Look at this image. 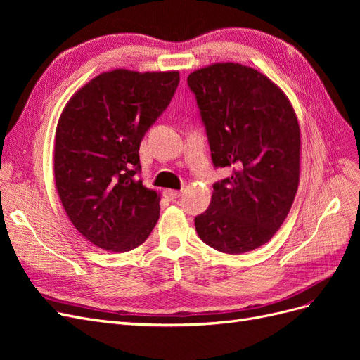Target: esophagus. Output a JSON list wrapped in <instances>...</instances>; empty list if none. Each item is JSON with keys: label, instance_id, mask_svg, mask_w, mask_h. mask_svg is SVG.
I'll use <instances>...</instances> for the list:
<instances>
[{"label": "esophagus", "instance_id": "1", "mask_svg": "<svg viewBox=\"0 0 360 360\" xmlns=\"http://www.w3.org/2000/svg\"><path fill=\"white\" fill-rule=\"evenodd\" d=\"M163 195H165V198H168V200H176V198L180 197L181 192L180 191H174V189H167L165 192H163Z\"/></svg>", "mask_w": 360, "mask_h": 360}]
</instances>
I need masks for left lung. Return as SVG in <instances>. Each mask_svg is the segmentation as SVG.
Wrapping results in <instances>:
<instances>
[{"instance_id":"left-lung-1","label":"left lung","mask_w":360,"mask_h":360,"mask_svg":"<svg viewBox=\"0 0 360 360\" xmlns=\"http://www.w3.org/2000/svg\"><path fill=\"white\" fill-rule=\"evenodd\" d=\"M214 168L231 176L213 184L209 209L195 217L201 240L225 254L267 243L299 186L300 130L278 86L252 68L217 63L188 76Z\"/></svg>"}]
</instances>
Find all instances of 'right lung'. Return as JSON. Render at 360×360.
Listing matches in <instances>:
<instances>
[{
	"label": "right lung",
	"mask_w": 360,
	"mask_h": 360,
	"mask_svg": "<svg viewBox=\"0 0 360 360\" xmlns=\"http://www.w3.org/2000/svg\"><path fill=\"white\" fill-rule=\"evenodd\" d=\"M179 72L112 70L96 76L64 108L53 174L69 219L86 240L126 252L147 240L159 197L143 186L139 146L167 110Z\"/></svg>",
	"instance_id": "add662e5"
}]
</instances>
